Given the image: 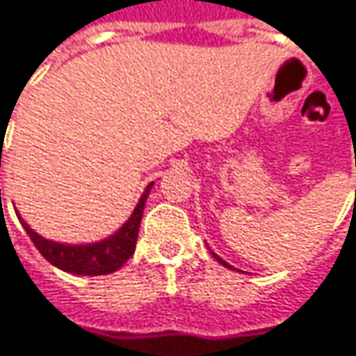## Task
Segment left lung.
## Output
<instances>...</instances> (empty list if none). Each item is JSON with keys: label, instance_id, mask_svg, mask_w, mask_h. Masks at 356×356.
<instances>
[{"label": "left lung", "instance_id": "obj_1", "mask_svg": "<svg viewBox=\"0 0 356 356\" xmlns=\"http://www.w3.org/2000/svg\"><path fill=\"white\" fill-rule=\"evenodd\" d=\"M212 257L216 258V260H218V262H220V264H222V266H226V268H232V266H230V264H228V262H226V260H222V258L218 257V254H214V252H212Z\"/></svg>", "mask_w": 356, "mask_h": 356}]
</instances>
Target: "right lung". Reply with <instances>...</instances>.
Instances as JSON below:
<instances>
[{"label": "right lung", "instance_id": "obj_1", "mask_svg": "<svg viewBox=\"0 0 356 356\" xmlns=\"http://www.w3.org/2000/svg\"><path fill=\"white\" fill-rule=\"evenodd\" d=\"M150 188L152 184L144 190V194L136 206V210L132 212V216L128 218V222L124 224L114 236L96 242V244L70 246V244L51 242V240L42 238L38 232H33L24 220H22V224H24L31 242L35 244V248L42 252V257L47 262H51L54 266L62 268L65 273H72V275H110V273H116L118 268H122L124 262L132 257L134 250H136L140 220H142V212H144L146 198L150 194Z\"/></svg>", "mask_w": 356, "mask_h": 356}]
</instances>
